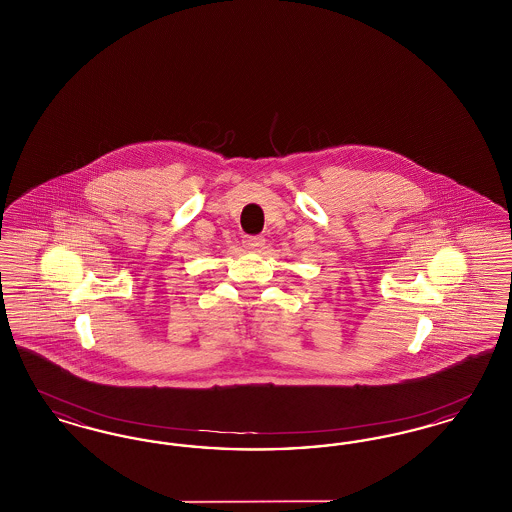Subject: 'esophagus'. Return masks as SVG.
Masks as SVG:
<instances>
[{
	"label": "esophagus",
	"instance_id": "esophagus-1",
	"mask_svg": "<svg viewBox=\"0 0 512 512\" xmlns=\"http://www.w3.org/2000/svg\"><path fill=\"white\" fill-rule=\"evenodd\" d=\"M242 242L247 249H261L265 245V238L263 236H244Z\"/></svg>",
	"mask_w": 512,
	"mask_h": 512
}]
</instances>
